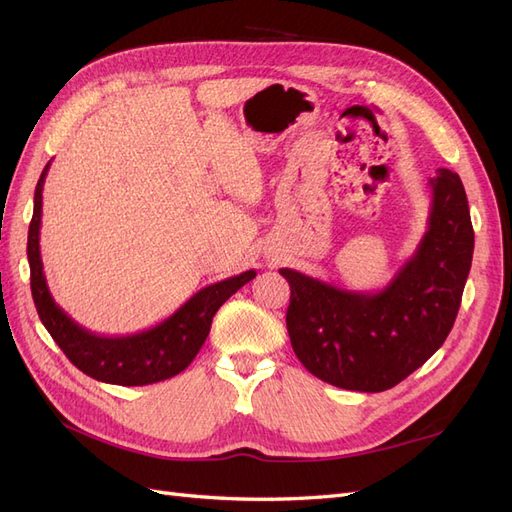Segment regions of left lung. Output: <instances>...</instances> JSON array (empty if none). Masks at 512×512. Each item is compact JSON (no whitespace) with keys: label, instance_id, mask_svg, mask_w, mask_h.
Segmentation results:
<instances>
[{"label":"left lung","instance_id":"8db88e82","mask_svg":"<svg viewBox=\"0 0 512 512\" xmlns=\"http://www.w3.org/2000/svg\"><path fill=\"white\" fill-rule=\"evenodd\" d=\"M429 185L425 235L380 290H348L280 269L290 284V344L309 374L339 389L380 393L408 378L451 333L474 230L459 175L438 168Z\"/></svg>","mask_w":512,"mask_h":512}]
</instances>
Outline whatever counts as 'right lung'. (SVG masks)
<instances>
[{
  "mask_svg": "<svg viewBox=\"0 0 512 512\" xmlns=\"http://www.w3.org/2000/svg\"><path fill=\"white\" fill-rule=\"evenodd\" d=\"M51 162L44 166L34 194V218L27 235V260L32 271V294L44 329L55 344L89 378L121 384L143 386L168 380L188 367L198 350L203 348L211 331L215 312L256 277V271H245L218 284L205 286L185 301L173 316L147 331L121 337L96 335L74 322L61 309L49 290L40 258V224H42V188Z\"/></svg>",
  "mask_w": 512,
  "mask_h": 512,
  "instance_id": "right-lung-1",
  "label": "right lung"
}]
</instances>
